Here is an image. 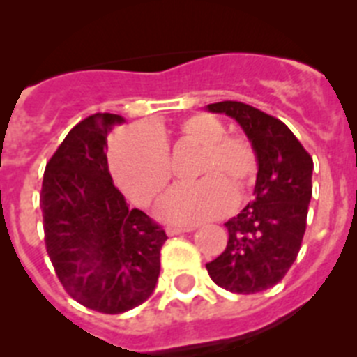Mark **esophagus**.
I'll return each instance as SVG.
<instances>
[{
	"mask_svg": "<svg viewBox=\"0 0 357 357\" xmlns=\"http://www.w3.org/2000/svg\"><path fill=\"white\" fill-rule=\"evenodd\" d=\"M193 227H168L166 229V234L168 236H176V234H184V232H191Z\"/></svg>",
	"mask_w": 357,
	"mask_h": 357,
	"instance_id": "34e87169",
	"label": "esophagus"
}]
</instances>
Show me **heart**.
I'll list each match as a JSON object with an SVG mask.
<instances>
[{
  "label": "heart",
  "mask_w": 357,
  "mask_h": 357,
  "mask_svg": "<svg viewBox=\"0 0 357 357\" xmlns=\"http://www.w3.org/2000/svg\"><path fill=\"white\" fill-rule=\"evenodd\" d=\"M195 150L188 178L164 198L159 216L172 223H198L238 204L257 175V151L245 134H227L225 125L209 114L182 119L173 130L150 127L128 132L112 148V172L135 204L148 207L168 189L173 169L169 155Z\"/></svg>",
  "instance_id": "1"
}]
</instances>
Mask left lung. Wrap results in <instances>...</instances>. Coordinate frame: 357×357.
<instances>
[{
    "instance_id": "8db88e82",
    "label": "left lung",
    "mask_w": 357,
    "mask_h": 357,
    "mask_svg": "<svg viewBox=\"0 0 357 357\" xmlns=\"http://www.w3.org/2000/svg\"><path fill=\"white\" fill-rule=\"evenodd\" d=\"M234 118L257 151L255 200L225 223L229 241L206 264L220 288L252 295L284 279L301 250L313 193V159L280 119L241 102L207 105Z\"/></svg>"
}]
</instances>
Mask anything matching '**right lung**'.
I'll return each instance as SVG.
<instances>
[{
  "label": "right lung",
  "mask_w": 357,
  "mask_h": 357,
  "mask_svg": "<svg viewBox=\"0 0 357 357\" xmlns=\"http://www.w3.org/2000/svg\"><path fill=\"white\" fill-rule=\"evenodd\" d=\"M121 121L96 112L75 125L46 164L40 189L44 243L56 277L71 298L105 314L137 307L153 293L168 239L112 182L107 134Z\"/></svg>",
  "instance_id": "right-lung-1"
}]
</instances>
